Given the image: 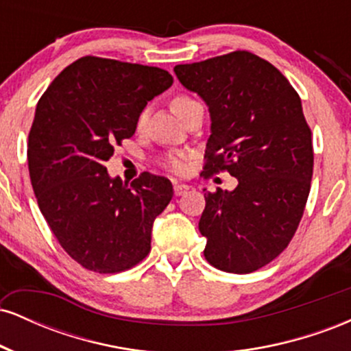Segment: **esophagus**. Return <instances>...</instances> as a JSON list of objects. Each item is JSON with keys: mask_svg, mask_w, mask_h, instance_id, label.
Wrapping results in <instances>:
<instances>
[{"mask_svg": "<svg viewBox=\"0 0 351 351\" xmlns=\"http://www.w3.org/2000/svg\"><path fill=\"white\" fill-rule=\"evenodd\" d=\"M173 189H175L176 196H181V195H184V193L189 191V186H188V184H184V183H175Z\"/></svg>", "mask_w": 351, "mask_h": 351, "instance_id": "1", "label": "esophagus"}]
</instances>
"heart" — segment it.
I'll list each match as a JSON object with an SVG mask.
<instances>
[{"label":"heart","mask_w":351,"mask_h":351,"mask_svg":"<svg viewBox=\"0 0 351 351\" xmlns=\"http://www.w3.org/2000/svg\"><path fill=\"white\" fill-rule=\"evenodd\" d=\"M196 106H201V104L198 100L193 99L191 95H186V94H178L171 99V108L178 117L183 115L184 112ZM145 120H147V110H142L138 114V117H136V128H142ZM162 165L167 168V170L178 173L180 175V173H184V170H186V156L180 155V153H170V155L165 156Z\"/></svg>","instance_id":"b5f03b06"}]
</instances>
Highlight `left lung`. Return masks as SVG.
<instances>
[{"instance_id": "1", "label": "left lung", "mask_w": 351, "mask_h": 351, "mask_svg": "<svg viewBox=\"0 0 351 351\" xmlns=\"http://www.w3.org/2000/svg\"><path fill=\"white\" fill-rule=\"evenodd\" d=\"M175 74L211 114L204 171L237 178L232 191L204 195V257L224 272L257 271L287 247L307 204L313 147L299 94L247 51L180 64Z\"/></svg>"}]
</instances>
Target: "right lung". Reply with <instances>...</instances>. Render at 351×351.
<instances>
[{"instance_id": "1", "label": "right lung", "mask_w": 351, "mask_h": 351, "mask_svg": "<svg viewBox=\"0 0 351 351\" xmlns=\"http://www.w3.org/2000/svg\"><path fill=\"white\" fill-rule=\"evenodd\" d=\"M173 84L160 67L86 56L51 82L27 140L31 184L52 234L87 271L117 274L150 252L171 181L143 171L130 184L106 162L135 134L147 102Z\"/></svg>"}]
</instances>
